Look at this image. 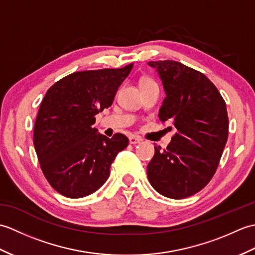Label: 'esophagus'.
Instances as JSON below:
<instances>
[{
	"label": "esophagus",
	"instance_id": "obj_1",
	"mask_svg": "<svg viewBox=\"0 0 255 255\" xmlns=\"http://www.w3.org/2000/svg\"><path fill=\"white\" fill-rule=\"evenodd\" d=\"M141 141H142V139L139 138V137H136V136L129 137V142H130L131 144H137V143H140Z\"/></svg>",
	"mask_w": 255,
	"mask_h": 255
}]
</instances>
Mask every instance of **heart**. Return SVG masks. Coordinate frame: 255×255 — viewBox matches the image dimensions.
I'll use <instances>...</instances> for the list:
<instances>
[{"label": "heart", "mask_w": 255, "mask_h": 255, "mask_svg": "<svg viewBox=\"0 0 255 255\" xmlns=\"http://www.w3.org/2000/svg\"><path fill=\"white\" fill-rule=\"evenodd\" d=\"M147 82H151V81H149V80H143L141 83H147Z\"/></svg>", "instance_id": "b5f03b06"}]
</instances>
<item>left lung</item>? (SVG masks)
I'll list each match as a JSON object with an SVG mask.
<instances>
[{"instance_id": "8db88e82", "label": "left lung", "mask_w": 255, "mask_h": 255, "mask_svg": "<svg viewBox=\"0 0 255 255\" xmlns=\"http://www.w3.org/2000/svg\"><path fill=\"white\" fill-rule=\"evenodd\" d=\"M163 85L162 123L177 129L165 150L154 147L147 167L156 192L181 199L203 189L214 176L228 139L226 103L205 74L173 60L150 61Z\"/></svg>"}]
</instances>
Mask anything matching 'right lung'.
I'll use <instances>...</instances> for the list:
<instances>
[{"instance_id": "1", "label": "right lung", "mask_w": 255, "mask_h": 255, "mask_svg": "<svg viewBox=\"0 0 255 255\" xmlns=\"http://www.w3.org/2000/svg\"><path fill=\"white\" fill-rule=\"evenodd\" d=\"M132 67L74 72L47 91L35 122L34 145L47 181L63 196L96 192L110 177L117 153L128 145L123 133L108 138L93 125L96 114L113 104Z\"/></svg>"}]
</instances>
